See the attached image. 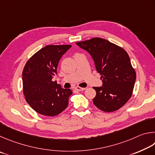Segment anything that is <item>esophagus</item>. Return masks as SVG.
<instances>
[{"mask_svg":"<svg viewBox=\"0 0 155 155\" xmlns=\"http://www.w3.org/2000/svg\"><path fill=\"white\" fill-rule=\"evenodd\" d=\"M75 89L78 91H83L85 90V88H82V87H80V86H77V87L75 88Z\"/></svg>","mask_w":155,"mask_h":155,"instance_id":"34e87169","label":"esophagus"}]
</instances>
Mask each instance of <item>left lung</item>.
I'll list each match as a JSON object with an SVG mask.
<instances>
[{"mask_svg":"<svg viewBox=\"0 0 155 155\" xmlns=\"http://www.w3.org/2000/svg\"><path fill=\"white\" fill-rule=\"evenodd\" d=\"M76 44L88 51L101 75L103 86L93 87L94 105L106 112L120 109L131 97L136 79L128 54L123 48L99 37Z\"/></svg>","mask_w":155,"mask_h":155,"instance_id":"8db88e82","label":"left lung"}]
</instances>
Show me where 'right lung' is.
I'll return each instance as SVG.
<instances>
[{"label": "right lung", "mask_w": 155, "mask_h": 155, "mask_svg": "<svg viewBox=\"0 0 155 155\" xmlns=\"http://www.w3.org/2000/svg\"><path fill=\"white\" fill-rule=\"evenodd\" d=\"M71 45H48L33 54L22 72L23 93L35 112L47 116L59 114L66 109L71 89H64L52 78L62 56Z\"/></svg>", "instance_id": "1"}]
</instances>
